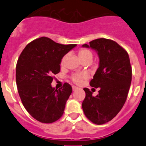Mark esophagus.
I'll use <instances>...</instances> for the list:
<instances>
[{
  "mask_svg": "<svg viewBox=\"0 0 146 146\" xmlns=\"http://www.w3.org/2000/svg\"><path fill=\"white\" fill-rule=\"evenodd\" d=\"M77 89H78V88L76 87V86H72V90H73V91H76Z\"/></svg>",
  "mask_w": 146,
  "mask_h": 146,
  "instance_id": "obj_1",
  "label": "esophagus"
}]
</instances>
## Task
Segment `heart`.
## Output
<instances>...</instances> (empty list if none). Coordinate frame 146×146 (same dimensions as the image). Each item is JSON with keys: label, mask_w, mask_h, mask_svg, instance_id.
Listing matches in <instances>:
<instances>
[{"label": "heart", "mask_w": 146, "mask_h": 146, "mask_svg": "<svg viewBox=\"0 0 146 146\" xmlns=\"http://www.w3.org/2000/svg\"><path fill=\"white\" fill-rule=\"evenodd\" d=\"M78 57L80 59L82 62L86 61V60H90L91 61L93 58V53L91 50L87 48H80L79 49L77 52ZM66 59V55H64L60 60V66H64L65 64ZM88 75L85 73H77V74H73L70 76V80L72 82L77 85H79L82 83V82L84 80L87 79Z\"/></svg>", "instance_id": "1"}]
</instances>
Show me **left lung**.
I'll list each match as a JSON object with an SVG mask.
<instances>
[{
	"label": "left lung",
	"mask_w": 146,
	"mask_h": 146,
	"mask_svg": "<svg viewBox=\"0 0 146 146\" xmlns=\"http://www.w3.org/2000/svg\"><path fill=\"white\" fill-rule=\"evenodd\" d=\"M98 52L99 66L90 82V86L100 88L94 96L88 88H83L86 98L82 104L84 114L95 124L111 121L120 112L128 96L131 82L129 57L126 50L108 38H97L89 42ZM82 47H89L86 44Z\"/></svg>",
	"instance_id": "left-lung-1"
}]
</instances>
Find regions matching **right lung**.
<instances>
[{
	"instance_id": "1",
	"label": "right lung",
	"mask_w": 146,
	"mask_h": 146,
	"mask_svg": "<svg viewBox=\"0 0 146 146\" xmlns=\"http://www.w3.org/2000/svg\"><path fill=\"white\" fill-rule=\"evenodd\" d=\"M76 44H61L41 37L27 44L16 66V82L23 106L41 123H51L63 115L72 92L65 82L60 88L51 86L54 74L60 72V60Z\"/></svg>"
}]
</instances>
